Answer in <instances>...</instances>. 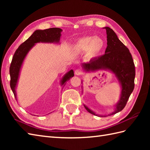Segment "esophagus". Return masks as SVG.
<instances>
[{
  "label": "esophagus",
  "mask_w": 150,
  "mask_h": 150,
  "mask_svg": "<svg viewBox=\"0 0 150 150\" xmlns=\"http://www.w3.org/2000/svg\"><path fill=\"white\" fill-rule=\"evenodd\" d=\"M75 74L76 75H81L82 74V71H81V69H77L75 71Z\"/></svg>",
  "instance_id": "34e87169"
}]
</instances>
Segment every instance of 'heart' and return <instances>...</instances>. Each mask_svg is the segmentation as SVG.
Returning a JSON list of instances; mask_svg holds the SVG:
<instances>
[{
    "instance_id": "b5f03b06",
    "label": "heart",
    "mask_w": 150,
    "mask_h": 150,
    "mask_svg": "<svg viewBox=\"0 0 150 150\" xmlns=\"http://www.w3.org/2000/svg\"><path fill=\"white\" fill-rule=\"evenodd\" d=\"M105 47L104 40L100 37L88 36L79 39L75 43L73 50L78 53L88 52L91 57L99 55Z\"/></svg>"
}]
</instances>
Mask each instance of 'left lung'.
Instances as JSON below:
<instances>
[{
	"label": "left lung",
	"instance_id": "left-lung-1",
	"mask_svg": "<svg viewBox=\"0 0 150 150\" xmlns=\"http://www.w3.org/2000/svg\"><path fill=\"white\" fill-rule=\"evenodd\" d=\"M103 28L106 29L107 35L108 46L105 54L98 58L91 59L90 62L82 63L81 66L86 73L94 72L100 69L107 70L114 73L119 81L121 87L120 99L115 105V111L108 115L110 116L122 111L125 107L134 89L135 69L132 56L128 47L119 39L112 29L109 27ZM84 106L89 113L94 115L106 117L98 115L86 105L84 104Z\"/></svg>",
	"mask_w": 150,
	"mask_h": 150
}]
</instances>
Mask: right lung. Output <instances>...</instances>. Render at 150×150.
I'll return each instance as SVG.
<instances>
[{
    "mask_svg": "<svg viewBox=\"0 0 150 150\" xmlns=\"http://www.w3.org/2000/svg\"><path fill=\"white\" fill-rule=\"evenodd\" d=\"M62 31V30L59 28H53L44 30H37L35 31L16 50L9 68V75L11 78L10 87L16 100H17L16 88L18 84L22 64L27 54L37 43L59 44ZM73 76H74V73L73 69H71L63 76L60 80V85L63 87L64 86L66 81H69Z\"/></svg>",
    "mask_w": 150,
    "mask_h": 150,
    "instance_id": "right-lung-1",
    "label": "right lung"
}]
</instances>
